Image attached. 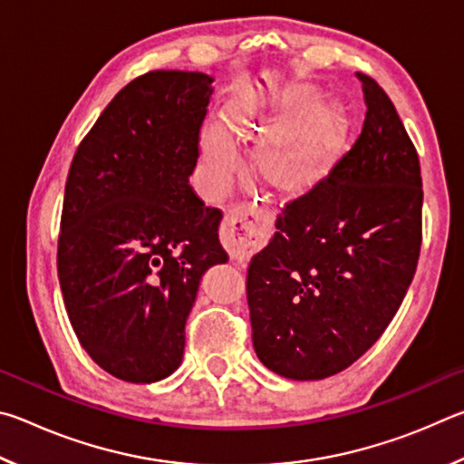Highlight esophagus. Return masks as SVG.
Returning <instances> with one entry per match:
<instances>
[{
    "mask_svg": "<svg viewBox=\"0 0 464 464\" xmlns=\"http://www.w3.org/2000/svg\"><path fill=\"white\" fill-rule=\"evenodd\" d=\"M272 215L266 210L237 207L227 213L221 229V241L229 256L246 262L260 249L272 231Z\"/></svg>",
    "mask_w": 464,
    "mask_h": 464,
    "instance_id": "34e87169",
    "label": "esophagus"
}]
</instances>
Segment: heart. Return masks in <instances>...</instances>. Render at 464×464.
Returning <instances> with one entry per match:
<instances>
[{"instance_id":"b5f03b06","label":"heart","mask_w":464,"mask_h":464,"mask_svg":"<svg viewBox=\"0 0 464 464\" xmlns=\"http://www.w3.org/2000/svg\"><path fill=\"white\" fill-rule=\"evenodd\" d=\"M315 92L295 85L274 102L246 100L225 114L227 130L243 140L262 139L256 168L274 190L304 194L324 182L335 166L345 140V116L332 102H319L295 121L288 119L309 104ZM204 160L217 182L237 166V153L221 129L210 127L202 139Z\"/></svg>"}]
</instances>
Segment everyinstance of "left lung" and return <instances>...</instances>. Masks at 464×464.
<instances>
[{
  "label": "left lung",
  "instance_id": "1",
  "mask_svg": "<svg viewBox=\"0 0 464 464\" xmlns=\"http://www.w3.org/2000/svg\"><path fill=\"white\" fill-rule=\"evenodd\" d=\"M356 143L324 182L285 204L247 268L251 340L285 379L337 374L379 340L401 307L421 247L418 151L372 77Z\"/></svg>",
  "mask_w": 464,
  "mask_h": 464
}]
</instances>
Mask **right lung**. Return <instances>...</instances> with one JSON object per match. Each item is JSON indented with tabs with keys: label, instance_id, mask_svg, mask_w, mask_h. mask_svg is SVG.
I'll return each instance as SVG.
<instances>
[{
	"label": "right lung",
	"instance_id": "1",
	"mask_svg": "<svg viewBox=\"0 0 464 464\" xmlns=\"http://www.w3.org/2000/svg\"><path fill=\"white\" fill-rule=\"evenodd\" d=\"M213 77L149 72L104 108L69 168L57 247L69 321L90 358L127 382L182 362L202 274L229 260L223 213L188 178Z\"/></svg>",
	"mask_w": 464,
	"mask_h": 464
}]
</instances>
